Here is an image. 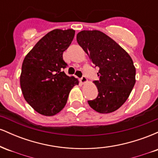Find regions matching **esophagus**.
Instances as JSON below:
<instances>
[{"mask_svg": "<svg viewBox=\"0 0 158 158\" xmlns=\"http://www.w3.org/2000/svg\"><path fill=\"white\" fill-rule=\"evenodd\" d=\"M80 81H81V84H85V83H86L87 81H88V79H87L86 77L83 76V77L80 79Z\"/></svg>", "mask_w": 158, "mask_h": 158, "instance_id": "34e87169", "label": "esophagus"}]
</instances>
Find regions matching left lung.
Returning a JSON list of instances; mask_svg holds the SVG:
<instances>
[{
  "mask_svg": "<svg viewBox=\"0 0 158 158\" xmlns=\"http://www.w3.org/2000/svg\"><path fill=\"white\" fill-rule=\"evenodd\" d=\"M77 42L92 63L99 67L97 97L88 101L100 114L115 111L127 100L136 82V69L129 54L111 38L99 30H82Z\"/></svg>",
  "mask_w": 158,
  "mask_h": 158,
  "instance_id": "8db88e82",
  "label": "left lung"
}]
</instances>
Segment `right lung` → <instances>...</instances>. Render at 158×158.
I'll list each match as a JSON object with an SVG mask.
<instances>
[{
  "mask_svg": "<svg viewBox=\"0 0 158 158\" xmlns=\"http://www.w3.org/2000/svg\"><path fill=\"white\" fill-rule=\"evenodd\" d=\"M75 30L56 29L36 43L23 59L20 84L23 98L36 112L51 117L66 105L78 79L61 71L68 64L63 52L71 44Z\"/></svg>",
  "mask_w": 158,
  "mask_h": 158,
  "instance_id": "1",
  "label": "right lung"
}]
</instances>
